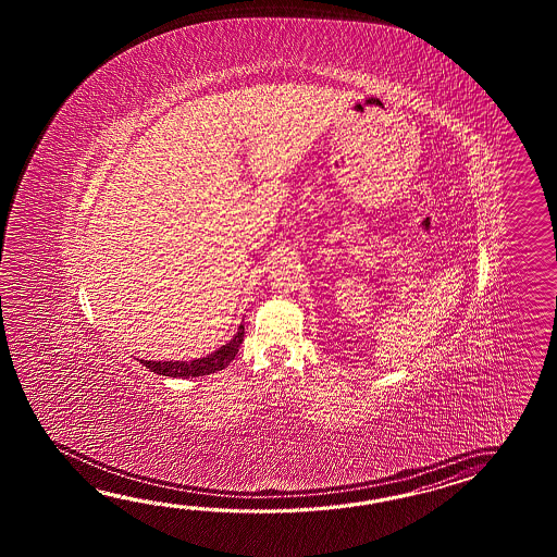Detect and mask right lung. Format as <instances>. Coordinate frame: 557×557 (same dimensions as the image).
<instances>
[{
  "mask_svg": "<svg viewBox=\"0 0 557 557\" xmlns=\"http://www.w3.org/2000/svg\"><path fill=\"white\" fill-rule=\"evenodd\" d=\"M243 336H245V326H238L237 334L223 344L219 350H214L209 356H202L197 360H139L143 367L149 368L154 374L161 376H171V379H197V376H205V374H213L216 370H223L228 367L231 360H235L238 352V346L243 344Z\"/></svg>",
  "mask_w": 557,
  "mask_h": 557,
  "instance_id": "add662e5",
  "label": "right lung"
}]
</instances>
